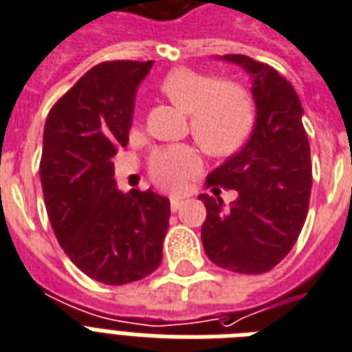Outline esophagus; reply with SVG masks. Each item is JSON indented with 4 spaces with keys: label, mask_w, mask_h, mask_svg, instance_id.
I'll use <instances>...</instances> for the list:
<instances>
[{
    "label": "esophagus",
    "mask_w": 352,
    "mask_h": 352,
    "mask_svg": "<svg viewBox=\"0 0 352 352\" xmlns=\"http://www.w3.org/2000/svg\"><path fill=\"white\" fill-rule=\"evenodd\" d=\"M182 201H184V199L179 198V196H170V209H173L174 212H176V210L179 209V205H182Z\"/></svg>",
    "instance_id": "1"
}]
</instances>
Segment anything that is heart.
Instances as JSON below:
<instances>
[{
    "label": "heart",
    "mask_w": 352,
    "mask_h": 352,
    "mask_svg": "<svg viewBox=\"0 0 352 352\" xmlns=\"http://www.w3.org/2000/svg\"><path fill=\"white\" fill-rule=\"evenodd\" d=\"M162 92L182 111L189 112L196 142L210 154H229L245 142L252 129L251 98L236 83L192 69H176L163 78ZM199 167L196 151L187 145L160 148L148 162L151 178L176 189Z\"/></svg>",
    "instance_id": "heart-1"
}]
</instances>
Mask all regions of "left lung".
<instances>
[{"label":"left lung","instance_id":"left-lung-1","mask_svg":"<svg viewBox=\"0 0 352 352\" xmlns=\"http://www.w3.org/2000/svg\"><path fill=\"white\" fill-rule=\"evenodd\" d=\"M221 60L251 74L256 123L249 142L207 176V187L238 190L225 209L221 198L199 194L207 209L201 241L209 260L240 274L271 271L302 232L311 198V147L302 101L276 69L243 54Z\"/></svg>","mask_w":352,"mask_h":352}]
</instances>
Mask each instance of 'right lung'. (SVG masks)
I'll list each match as a JSON object with an SVG mask.
<instances>
[{
    "instance_id": "1",
    "label": "right lung",
    "mask_w": 352,
    "mask_h": 352,
    "mask_svg": "<svg viewBox=\"0 0 352 352\" xmlns=\"http://www.w3.org/2000/svg\"><path fill=\"white\" fill-rule=\"evenodd\" d=\"M154 61H103L50 109L39 178L61 249L105 285L148 276L162 263L170 204L148 189H116L118 148L129 143L134 96Z\"/></svg>"
}]
</instances>
